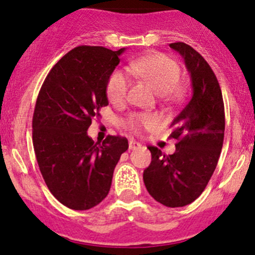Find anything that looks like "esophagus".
Segmentation results:
<instances>
[{
	"mask_svg": "<svg viewBox=\"0 0 255 255\" xmlns=\"http://www.w3.org/2000/svg\"><path fill=\"white\" fill-rule=\"evenodd\" d=\"M128 146H129V150H136V149H139L141 145L139 144V142H136L135 140H129V144H128Z\"/></svg>",
	"mask_w": 255,
	"mask_h": 255,
	"instance_id": "1",
	"label": "esophagus"
}]
</instances>
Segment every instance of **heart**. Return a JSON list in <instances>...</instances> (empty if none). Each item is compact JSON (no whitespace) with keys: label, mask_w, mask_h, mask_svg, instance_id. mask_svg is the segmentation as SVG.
Wrapping results in <instances>:
<instances>
[{"label":"heart","mask_w":255,"mask_h":255,"mask_svg":"<svg viewBox=\"0 0 255 255\" xmlns=\"http://www.w3.org/2000/svg\"><path fill=\"white\" fill-rule=\"evenodd\" d=\"M130 72L135 77L147 81L161 93L164 99L179 102L184 97V88L179 85L181 77L180 65L163 53H150L129 61ZM130 89V78L123 70L115 69L106 82V96L114 104H121L127 99ZM161 123L156 114H133L126 121V127L133 133L150 129Z\"/></svg>","instance_id":"b5f03b06"}]
</instances>
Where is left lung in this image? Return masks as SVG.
<instances>
[{"instance_id": "8db88e82", "label": "left lung", "mask_w": 255, "mask_h": 255, "mask_svg": "<svg viewBox=\"0 0 255 255\" xmlns=\"http://www.w3.org/2000/svg\"><path fill=\"white\" fill-rule=\"evenodd\" d=\"M184 58L191 76L192 97L172 122L175 152L149 146L151 163L142 179L161 205L175 208L194 202L206 189L218 164L224 141L225 113L222 89L205 58L184 42L170 43Z\"/></svg>"}]
</instances>
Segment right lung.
<instances>
[{"label":"right lung","mask_w":255,"mask_h":255,"mask_svg":"<svg viewBox=\"0 0 255 255\" xmlns=\"http://www.w3.org/2000/svg\"><path fill=\"white\" fill-rule=\"evenodd\" d=\"M125 48L78 46L53 66L42 85L32 117V142L44 183L52 195L75 211L99 205L108 196L114 169L128 149L123 136L102 144L87 130L109 104L106 82Z\"/></svg>","instance_id":"1"}]
</instances>
